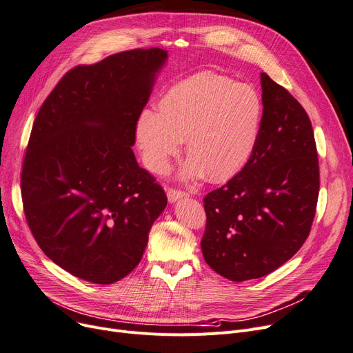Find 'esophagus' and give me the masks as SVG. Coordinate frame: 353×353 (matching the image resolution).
<instances>
[{"label": "esophagus", "mask_w": 353, "mask_h": 353, "mask_svg": "<svg viewBox=\"0 0 353 353\" xmlns=\"http://www.w3.org/2000/svg\"><path fill=\"white\" fill-rule=\"evenodd\" d=\"M166 195H168V201H169V203H175V201H178V200H181V199H185V196H187L188 194H187L185 191L169 188L168 192H166Z\"/></svg>", "instance_id": "1"}]
</instances>
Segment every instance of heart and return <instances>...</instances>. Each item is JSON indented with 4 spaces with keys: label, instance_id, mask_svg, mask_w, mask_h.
<instances>
[{
    "label": "heart",
    "instance_id": "1",
    "mask_svg": "<svg viewBox=\"0 0 353 353\" xmlns=\"http://www.w3.org/2000/svg\"><path fill=\"white\" fill-rule=\"evenodd\" d=\"M263 121L261 95L214 72H199L169 87L136 123V143L150 172L163 175L185 140L181 179L228 182L256 150Z\"/></svg>",
    "mask_w": 353,
    "mask_h": 353
}]
</instances>
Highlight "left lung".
<instances>
[{
  "instance_id": "1",
  "label": "left lung",
  "mask_w": 353,
  "mask_h": 353,
  "mask_svg": "<svg viewBox=\"0 0 353 353\" xmlns=\"http://www.w3.org/2000/svg\"><path fill=\"white\" fill-rule=\"evenodd\" d=\"M263 121L243 171L204 196L201 250L211 270L236 283L265 276L305 242L316 214L320 176L305 110L261 74Z\"/></svg>"
}]
</instances>
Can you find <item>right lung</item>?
<instances>
[{
	"label": "right lung",
	"mask_w": 353,
	"mask_h": 353,
	"mask_svg": "<svg viewBox=\"0 0 353 353\" xmlns=\"http://www.w3.org/2000/svg\"><path fill=\"white\" fill-rule=\"evenodd\" d=\"M166 59L163 49H133L70 69L33 123L21 172L27 224L49 259L88 283L129 275L166 207L132 150Z\"/></svg>",
	"instance_id": "right-lung-1"
}]
</instances>
